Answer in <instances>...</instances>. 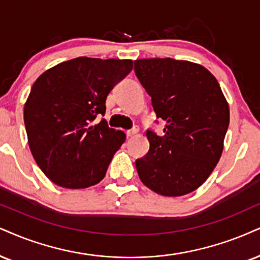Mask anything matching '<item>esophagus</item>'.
<instances>
[{
	"label": "esophagus",
	"instance_id": "1",
	"mask_svg": "<svg viewBox=\"0 0 260 260\" xmlns=\"http://www.w3.org/2000/svg\"><path fill=\"white\" fill-rule=\"evenodd\" d=\"M139 126H134L133 129L131 130H129V131H126V136L127 137H133V136H135L137 133H139Z\"/></svg>",
	"mask_w": 260,
	"mask_h": 260
}]
</instances>
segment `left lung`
<instances>
[{"label":"left lung","mask_w":260,"mask_h":260,"mask_svg":"<svg viewBox=\"0 0 260 260\" xmlns=\"http://www.w3.org/2000/svg\"><path fill=\"white\" fill-rule=\"evenodd\" d=\"M135 73L152 98L164 133L147 130L149 150L136 160L142 183L164 197H182L211 175L223 152L229 105L216 77L199 63L141 59Z\"/></svg>","instance_id":"1"}]
</instances>
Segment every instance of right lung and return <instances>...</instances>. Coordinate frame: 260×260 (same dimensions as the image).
I'll return each mask as SVG.
<instances>
[{"instance_id": "1", "label": "right lung", "mask_w": 260, "mask_h": 260, "mask_svg": "<svg viewBox=\"0 0 260 260\" xmlns=\"http://www.w3.org/2000/svg\"><path fill=\"white\" fill-rule=\"evenodd\" d=\"M133 70V60L81 56L47 70L32 85L24 106L30 150L53 183L84 189L105 177L125 142L123 131L107 121L106 99Z\"/></svg>"}]
</instances>
